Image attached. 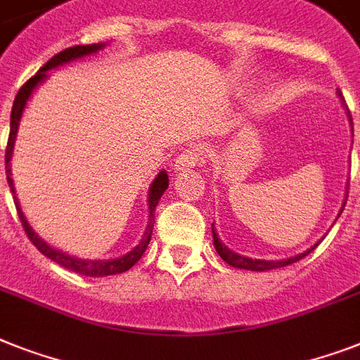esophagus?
Here are the masks:
<instances>
[{
	"label": "esophagus",
	"mask_w": 360,
	"mask_h": 360,
	"mask_svg": "<svg viewBox=\"0 0 360 360\" xmlns=\"http://www.w3.org/2000/svg\"><path fill=\"white\" fill-rule=\"evenodd\" d=\"M201 165V157L198 150H186L181 155H177V159L174 162V170L175 172H183L188 170V168H194V166Z\"/></svg>",
	"instance_id": "1"
}]
</instances>
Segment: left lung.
Listing matches in <instances>:
<instances>
[{
	"mask_svg": "<svg viewBox=\"0 0 360 360\" xmlns=\"http://www.w3.org/2000/svg\"><path fill=\"white\" fill-rule=\"evenodd\" d=\"M337 96L338 99H340L342 107L346 109V114H347V120H349V125L353 127V122H352V114H349V110H347L346 107V101H344V96H342L340 90H337ZM353 131V129H352ZM346 200H347V192H346ZM344 207H346V201L342 203V209L340 212H338V216L342 214V210H344ZM337 216V218H338ZM323 238V236H322ZM320 238V240H322ZM212 240H214V248L216 251H218V255L224 259V261L227 262L229 266H233V268H240V270H251V271H268V270H276V268H283V266H288L292 264V262H297L300 259H303V257H307L309 253H311L314 248L320 244V240L314 244V246H311L309 250H305L303 253H297V255L294 257H286V259H281V261H264V259H251V257H246V255H240V253H235L233 250H229V248L224 244V242L220 240V236L216 235V229H214V224H212Z\"/></svg>",
	"mask_w": 360,
	"mask_h": 360,
	"instance_id": "obj_1",
	"label": "left lung"
}]
</instances>
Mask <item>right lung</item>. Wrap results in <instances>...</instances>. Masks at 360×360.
Here are the masks:
<instances>
[{"mask_svg": "<svg viewBox=\"0 0 360 360\" xmlns=\"http://www.w3.org/2000/svg\"><path fill=\"white\" fill-rule=\"evenodd\" d=\"M107 44H92V46H74V48H68L60 51V53L55 55L53 58H49L48 63L44 64L42 68L38 70L37 74L33 77L29 79L27 83L23 84L20 92L14 98L13 103V112H11V134H8V144H7V151H5V170H7V181H8V188L13 192L14 195V205H16V210H18L20 220H22V226L27 233L29 240L33 242L37 250L46 255L48 259H51L53 262H57L58 266H63L66 270L75 271V274H81V276H89V277H105V276H116V274H124L129 268H133L136 262L140 261V257L144 255L146 248L150 244L151 240V233H153V224H155V209L159 205L160 195L165 194L166 188H168V172L160 170L157 174V177L153 179V183L150 185V192H148V227L144 231V236H142V240L136 244L131 251L124 253V255L114 257V259H81V257L70 255L66 251H60L57 248L49 246L48 242L42 240L40 236L37 235V231L33 227L29 226L27 218L23 214L22 207H20L18 195H16V188H14V181H13V172H11V160H13L14 155V144H16V134H18V127L20 122H22L23 110L27 107V101L31 99L34 90L38 89V84H42L46 79L49 77V70H55L58 66H64V64L74 63V60H79V58L90 57V55L98 53L101 49L105 48Z\"/></svg>", "mask_w": 360, "mask_h": 360, "instance_id": "1", "label": "right lung"}]
</instances>
